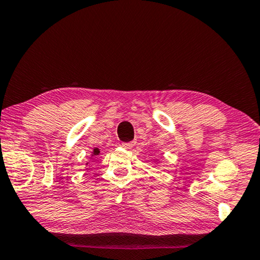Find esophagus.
<instances>
[{
    "label": "esophagus",
    "instance_id": "esophagus-1",
    "mask_svg": "<svg viewBox=\"0 0 260 260\" xmlns=\"http://www.w3.org/2000/svg\"><path fill=\"white\" fill-rule=\"evenodd\" d=\"M136 145V143L135 142H130V143H122V147H124V148H131V147H134Z\"/></svg>",
    "mask_w": 260,
    "mask_h": 260
}]
</instances>
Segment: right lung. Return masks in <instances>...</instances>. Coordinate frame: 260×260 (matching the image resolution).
<instances>
[{"label":"right lung","instance_id":"1","mask_svg":"<svg viewBox=\"0 0 260 260\" xmlns=\"http://www.w3.org/2000/svg\"><path fill=\"white\" fill-rule=\"evenodd\" d=\"M93 154H94V155H98V154H99V149H98V148H94V149H93Z\"/></svg>","mask_w":260,"mask_h":260}]
</instances>
